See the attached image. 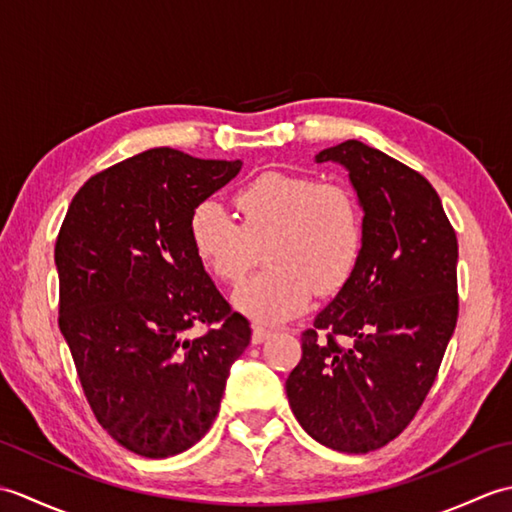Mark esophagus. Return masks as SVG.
<instances>
[{
	"instance_id": "34e87169",
	"label": "esophagus",
	"mask_w": 512,
	"mask_h": 512,
	"mask_svg": "<svg viewBox=\"0 0 512 512\" xmlns=\"http://www.w3.org/2000/svg\"><path fill=\"white\" fill-rule=\"evenodd\" d=\"M270 334H273V330L266 328V325H259V323L253 325V343H255V345H257V343H264Z\"/></svg>"
}]
</instances>
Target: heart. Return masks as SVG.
<instances>
[{
    "instance_id": "obj_1",
    "label": "heart",
    "mask_w": 512,
    "mask_h": 512,
    "mask_svg": "<svg viewBox=\"0 0 512 512\" xmlns=\"http://www.w3.org/2000/svg\"><path fill=\"white\" fill-rule=\"evenodd\" d=\"M239 222L220 202L193 211L189 235L211 273L237 284L266 246L264 273L233 295L255 321L277 323L308 306L314 290L334 295L352 277L363 248V215L354 193L336 182L264 171L235 193Z\"/></svg>"
}]
</instances>
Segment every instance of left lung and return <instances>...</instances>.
<instances>
[{
    "instance_id": "obj_1",
    "label": "left lung",
    "mask_w": 512,
    "mask_h": 512,
    "mask_svg": "<svg viewBox=\"0 0 512 512\" xmlns=\"http://www.w3.org/2000/svg\"><path fill=\"white\" fill-rule=\"evenodd\" d=\"M363 209V248L286 380L299 424L323 447L369 453L416 416L458 323V237L418 171L361 140L323 149Z\"/></svg>"
}]
</instances>
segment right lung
I'll use <instances>...</instances> for the list:
<instances>
[{
    "label": "right lung",
    "mask_w": 512,
    "mask_h": 512,
    "mask_svg": "<svg viewBox=\"0 0 512 512\" xmlns=\"http://www.w3.org/2000/svg\"><path fill=\"white\" fill-rule=\"evenodd\" d=\"M239 169L149 149L92 176L61 224V334L96 420L143 458L178 455L211 429L250 343L189 235L193 211ZM193 324L207 332L189 340Z\"/></svg>",
    "instance_id": "obj_1"
}]
</instances>
